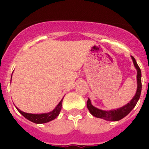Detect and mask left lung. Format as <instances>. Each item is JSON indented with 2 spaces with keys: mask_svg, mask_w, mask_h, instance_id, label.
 Returning a JSON list of instances; mask_svg holds the SVG:
<instances>
[{
  "mask_svg": "<svg viewBox=\"0 0 149 149\" xmlns=\"http://www.w3.org/2000/svg\"><path fill=\"white\" fill-rule=\"evenodd\" d=\"M131 57H132L133 63H134V67L137 70V91L133 98L131 100L129 103H127L125 106L121 107L120 108L111 110V111H104L101 109L97 108L92 105L91 100L88 99L87 103H86V106H87L90 113L93 116L96 118H102L106 120L118 121V120H121L122 118H125V116H127L132 111V109L135 107L136 104L139 101V98H140L141 92V72L139 65L137 64L136 60L134 59L133 56H131Z\"/></svg>",
  "mask_w": 149,
  "mask_h": 149,
  "instance_id": "1",
  "label": "left lung"
}]
</instances>
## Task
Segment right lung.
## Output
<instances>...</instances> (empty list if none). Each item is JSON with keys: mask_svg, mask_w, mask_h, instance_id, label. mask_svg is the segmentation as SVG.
I'll use <instances>...</instances> for the list:
<instances>
[{"mask_svg": "<svg viewBox=\"0 0 149 149\" xmlns=\"http://www.w3.org/2000/svg\"><path fill=\"white\" fill-rule=\"evenodd\" d=\"M11 82V80H10ZM63 98L60 100V102L58 103V105L55 107L50 112L48 113H29L23 112L21 110L17 108V107L15 106V107L17 108L21 114L24 116V118L28 119L29 120L31 121V122L36 123V124H44V123L49 122L51 120H54L55 118H56L58 116L59 113H60L61 109H62V103H63Z\"/></svg>", "mask_w": 149, "mask_h": 149, "instance_id": "obj_1", "label": "right lung"}]
</instances>
